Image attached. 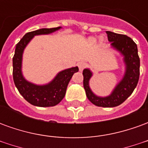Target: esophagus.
Masks as SVG:
<instances>
[{
  "mask_svg": "<svg viewBox=\"0 0 148 148\" xmlns=\"http://www.w3.org/2000/svg\"><path fill=\"white\" fill-rule=\"evenodd\" d=\"M77 66H78V68H79V71H83L85 68L86 67V62H79L78 64H77Z\"/></svg>",
  "mask_w": 148,
  "mask_h": 148,
  "instance_id": "34e87169",
  "label": "esophagus"
}]
</instances>
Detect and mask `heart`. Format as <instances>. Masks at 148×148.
<instances>
[{"mask_svg":"<svg viewBox=\"0 0 148 148\" xmlns=\"http://www.w3.org/2000/svg\"><path fill=\"white\" fill-rule=\"evenodd\" d=\"M90 41H91V42H94V41H95V39H90Z\"/></svg>","mask_w":148,"mask_h":148,"instance_id":"obj_1","label":"heart"}]
</instances>
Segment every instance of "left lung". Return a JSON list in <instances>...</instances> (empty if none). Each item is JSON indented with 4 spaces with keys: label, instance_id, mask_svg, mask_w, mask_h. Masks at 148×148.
<instances>
[{
    "label": "left lung",
    "instance_id": "left-lung-1",
    "mask_svg": "<svg viewBox=\"0 0 148 148\" xmlns=\"http://www.w3.org/2000/svg\"><path fill=\"white\" fill-rule=\"evenodd\" d=\"M108 39L112 47L121 52L124 57L126 72L123 79L119 82L111 95L106 97L96 96L91 91L89 81L92 73L89 69L83 71V86L86 97L93 105L99 107H116L124 102L136 87L140 78V57L136 42L130 37L107 31Z\"/></svg>",
    "mask_w": 148,
    "mask_h": 148
}]
</instances>
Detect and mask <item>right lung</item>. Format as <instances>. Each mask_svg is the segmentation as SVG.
I'll list each match as a JSON object with an SVG mask.
<instances>
[{"instance_id": "obj_1", "label": "right lung", "mask_w": 148, "mask_h": 148, "mask_svg": "<svg viewBox=\"0 0 148 148\" xmlns=\"http://www.w3.org/2000/svg\"><path fill=\"white\" fill-rule=\"evenodd\" d=\"M61 27L42 28L27 32L16 46L12 58V76L16 87L24 99L32 105L39 107H51L58 105L63 99L69 82L78 67H72L59 72L55 79L45 86H36L24 79L21 73L22 55L25 47L35 36L50 34L58 30Z\"/></svg>"}]
</instances>
